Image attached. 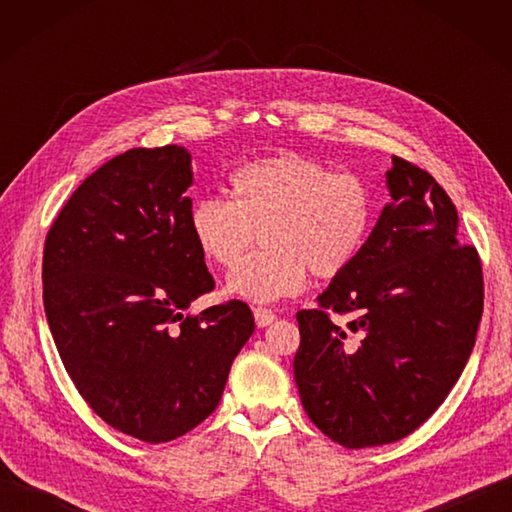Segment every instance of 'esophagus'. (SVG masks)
<instances>
[{
    "label": "esophagus",
    "instance_id": "34e87169",
    "mask_svg": "<svg viewBox=\"0 0 512 512\" xmlns=\"http://www.w3.org/2000/svg\"><path fill=\"white\" fill-rule=\"evenodd\" d=\"M253 314H255L257 328H266V325H270L277 319V314L273 310H268V308H255Z\"/></svg>",
    "mask_w": 512,
    "mask_h": 512
}]
</instances>
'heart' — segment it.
Wrapping results in <instances>:
<instances>
[{
  "mask_svg": "<svg viewBox=\"0 0 512 512\" xmlns=\"http://www.w3.org/2000/svg\"><path fill=\"white\" fill-rule=\"evenodd\" d=\"M231 202L200 198L189 231L211 264L233 268L263 231L265 248L228 277L226 290L255 303L295 295L308 279L345 273L374 226V195L356 173L286 151L239 165Z\"/></svg>",
  "mask_w": 512,
  "mask_h": 512,
  "instance_id": "heart-1",
  "label": "heart"
}]
</instances>
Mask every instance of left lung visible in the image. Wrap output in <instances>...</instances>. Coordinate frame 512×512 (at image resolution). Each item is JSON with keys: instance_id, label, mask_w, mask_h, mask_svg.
Masks as SVG:
<instances>
[{"instance_id": "obj_1", "label": "left lung", "mask_w": 512, "mask_h": 512, "mask_svg": "<svg viewBox=\"0 0 512 512\" xmlns=\"http://www.w3.org/2000/svg\"><path fill=\"white\" fill-rule=\"evenodd\" d=\"M387 171L391 202L354 264L297 312L301 405L330 440L380 447L436 411L475 345L482 264L458 242V211L431 173L402 158ZM347 313L345 329L329 312Z\"/></svg>"}]
</instances>
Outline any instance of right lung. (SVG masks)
I'll list each match as a JSON object with an SVG mask.
<instances>
[{
	"label": "right lung",
	"instance_id": "1",
	"mask_svg": "<svg viewBox=\"0 0 512 512\" xmlns=\"http://www.w3.org/2000/svg\"><path fill=\"white\" fill-rule=\"evenodd\" d=\"M184 147L129 149L65 202L43 248V308L65 372L110 427L176 440L220 405L255 330L244 301L187 314L215 288L189 231Z\"/></svg>",
	"mask_w": 512,
	"mask_h": 512
}]
</instances>
